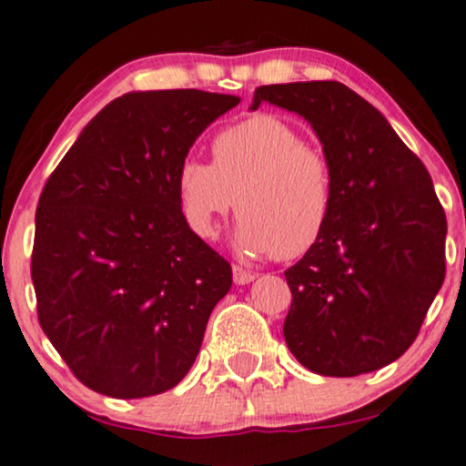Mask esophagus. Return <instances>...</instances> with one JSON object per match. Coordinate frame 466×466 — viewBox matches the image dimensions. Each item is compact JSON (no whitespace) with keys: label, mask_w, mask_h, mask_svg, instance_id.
<instances>
[{"label":"esophagus","mask_w":466,"mask_h":466,"mask_svg":"<svg viewBox=\"0 0 466 466\" xmlns=\"http://www.w3.org/2000/svg\"><path fill=\"white\" fill-rule=\"evenodd\" d=\"M232 273H234V282H237V284H249L251 279L256 278V273H251L249 268H243L238 265L232 267Z\"/></svg>","instance_id":"34e87169"}]
</instances>
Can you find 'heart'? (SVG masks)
I'll return each mask as SVG.
<instances>
[{"instance_id":"obj_1","label":"heart","mask_w":466,"mask_h":466,"mask_svg":"<svg viewBox=\"0 0 466 466\" xmlns=\"http://www.w3.org/2000/svg\"><path fill=\"white\" fill-rule=\"evenodd\" d=\"M210 154L212 165L184 158L176 171L177 204L195 234L215 238L238 198L245 254L293 260L315 248L332 217L334 169L293 123L248 116L218 130Z\"/></svg>"}]
</instances>
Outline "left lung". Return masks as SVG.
Segmentation results:
<instances>
[{"label": "left lung", "mask_w": 466, "mask_h": 466, "mask_svg": "<svg viewBox=\"0 0 466 466\" xmlns=\"http://www.w3.org/2000/svg\"><path fill=\"white\" fill-rule=\"evenodd\" d=\"M310 123L334 169L323 237L284 271V339L306 369L354 378L397 360L445 279L447 218L423 162L382 112L340 82L258 86Z\"/></svg>", "instance_id": "left-lung-1"}]
</instances>
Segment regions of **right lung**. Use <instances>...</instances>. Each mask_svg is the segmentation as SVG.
<instances>
[{
    "label": "right lung",
    "mask_w": 466,
    "mask_h": 466,
    "mask_svg": "<svg viewBox=\"0 0 466 466\" xmlns=\"http://www.w3.org/2000/svg\"><path fill=\"white\" fill-rule=\"evenodd\" d=\"M238 102L198 88L123 95L45 182L32 249L38 323L95 393L160 395L199 354L232 267L188 228L176 171Z\"/></svg>",
    "instance_id": "obj_1"
}]
</instances>
